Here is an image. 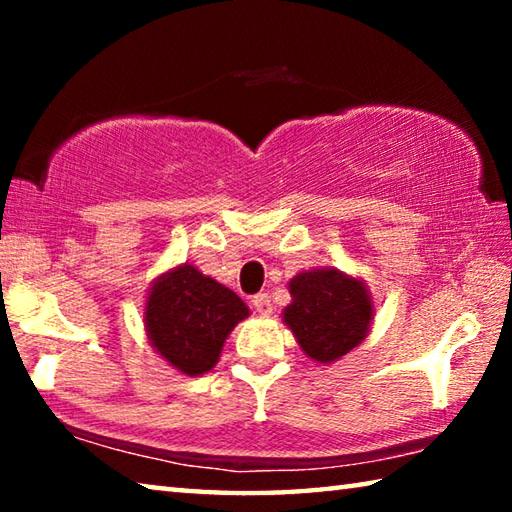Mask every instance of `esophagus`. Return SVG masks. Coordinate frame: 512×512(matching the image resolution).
<instances>
[{"instance_id":"esophagus-1","label":"esophagus","mask_w":512,"mask_h":512,"mask_svg":"<svg viewBox=\"0 0 512 512\" xmlns=\"http://www.w3.org/2000/svg\"><path fill=\"white\" fill-rule=\"evenodd\" d=\"M253 307L257 309L259 316H271L273 314V302H271V296H268V293H257V296L253 298Z\"/></svg>"}]
</instances>
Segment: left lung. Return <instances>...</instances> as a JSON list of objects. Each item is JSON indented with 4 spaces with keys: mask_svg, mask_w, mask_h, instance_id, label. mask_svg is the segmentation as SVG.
Here are the masks:
<instances>
[{
    "mask_svg": "<svg viewBox=\"0 0 512 512\" xmlns=\"http://www.w3.org/2000/svg\"><path fill=\"white\" fill-rule=\"evenodd\" d=\"M289 293L282 320L309 359L334 363L368 336L375 307L361 277L332 266L311 268L293 277Z\"/></svg>",
    "mask_w": 512,
    "mask_h": 512,
    "instance_id": "left-lung-1",
    "label": "left lung"
}]
</instances>
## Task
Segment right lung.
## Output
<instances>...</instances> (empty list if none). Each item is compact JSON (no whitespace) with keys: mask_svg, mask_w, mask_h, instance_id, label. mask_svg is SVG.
Here are the masks:
<instances>
[{"mask_svg":"<svg viewBox=\"0 0 512 512\" xmlns=\"http://www.w3.org/2000/svg\"><path fill=\"white\" fill-rule=\"evenodd\" d=\"M250 309L235 291L180 264L155 277L144 305V329L151 348L187 377L210 372L223 343Z\"/></svg>","mask_w":512,"mask_h":512,"instance_id":"obj_1","label":"right lung"}]
</instances>
